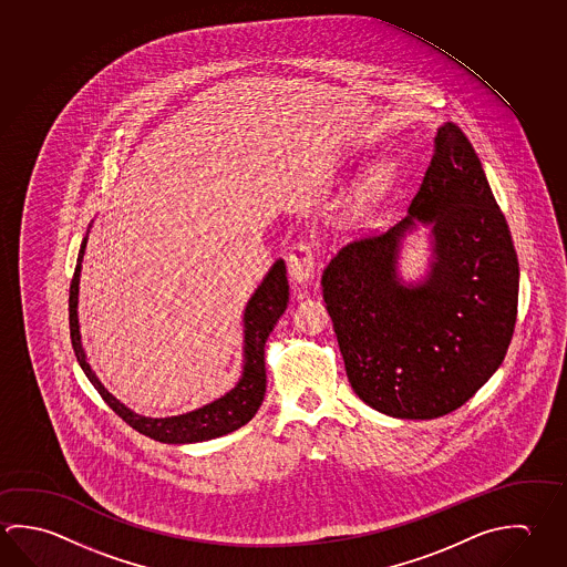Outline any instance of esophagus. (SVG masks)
<instances>
[{"label":"esophagus","instance_id":"34e87169","mask_svg":"<svg viewBox=\"0 0 567 567\" xmlns=\"http://www.w3.org/2000/svg\"><path fill=\"white\" fill-rule=\"evenodd\" d=\"M317 265V250L308 240H297L288 252V272L297 282H307Z\"/></svg>","mask_w":567,"mask_h":567}]
</instances>
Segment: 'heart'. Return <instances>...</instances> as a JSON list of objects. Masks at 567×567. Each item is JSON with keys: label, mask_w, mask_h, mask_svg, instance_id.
Instances as JSON below:
<instances>
[{"label": "heart", "mask_w": 567, "mask_h": 567, "mask_svg": "<svg viewBox=\"0 0 567 567\" xmlns=\"http://www.w3.org/2000/svg\"><path fill=\"white\" fill-rule=\"evenodd\" d=\"M390 175H392V165L386 163V161H382L370 173V185L372 187H382V185H386Z\"/></svg>", "instance_id": "1"}]
</instances>
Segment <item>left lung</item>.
Masks as SVG:
<instances>
[{
  "label": "left lung",
  "mask_w": 567,
  "mask_h": 567,
  "mask_svg": "<svg viewBox=\"0 0 567 567\" xmlns=\"http://www.w3.org/2000/svg\"><path fill=\"white\" fill-rule=\"evenodd\" d=\"M414 218L433 223L437 259L426 284L404 288L396 250ZM320 282L348 382L368 406L432 420L486 384L516 327L519 265L464 131L454 123L437 130L406 219L348 240Z\"/></svg>",
  "instance_id": "obj_1"
}]
</instances>
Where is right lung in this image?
I'll return each mask as SVG.
<instances>
[{"label": "right lung", "instance_id": "add662e5", "mask_svg": "<svg viewBox=\"0 0 567 567\" xmlns=\"http://www.w3.org/2000/svg\"><path fill=\"white\" fill-rule=\"evenodd\" d=\"M85 243H81L78 267L73 272L70 287V332L73 352L78 357L80 367L91 384L100 392L105 404L137 430L143 436L159 440L165 444H190L203 442L210 437L225 436L237 427L245 426L250 417L257 414L265 390H267V372H265V342L269 338L277 320L282 317L288 302L287 267L282 260H277L269 270V275L260 282V287L250 297L245 310V368L239 384L227 392L225 396L199 408L189 414L173 417H143L133 414L130 408L123 406L120 400L111 396L100 380L93 374L85 352L81 348L80 324H78V290H80L81 260L85 252Z\"/></svg>", "mask_w": 567, "mask_h": 567}]
</instances>
